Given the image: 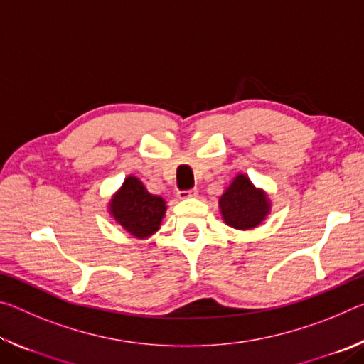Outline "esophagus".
I'll use <instances>...</instances> for the list:
<instances>
[{
  "mask_svg": "<svg viewBox=\"0 0 364 364\" xmlns=\"http://www.w3.org/2000/svg\"><path fill=\"white\" fill-rule=\"evenodd\" d=\"M197 196V189H184V191H178V199H191V197Z\"/></svg>",
  "mask_w": 364,
  "mask_h": 364,
  "instance_id": "1",
  "label": "esophagus"
}]
</instances>
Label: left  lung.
<instances>
[{
    "label": "left lung",
    "instance_id": "left-lung-1",
    "mask_svg": "<svg viewBox=\"0 0 364 364\" xmlns=\"http://www.w3.org/2000/svg\"><path fill=\"white\" fill-rule=\"evenodd\" d=\"M267 191L257 188L245 173H237L218 199L221 218L228 226L249 231L260 226L271 212Z\"/></svg>",
    "mask_w": 364,
    "mask_h": 364
}]
</instances>
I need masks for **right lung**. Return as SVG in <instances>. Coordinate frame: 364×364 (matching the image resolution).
<instances>
[{
	"label": "right lung",
	"mask_w": 364,
	"mask_h": 364,
	"mask_svg": "<svg viewBox=\"0 0 364 364\" xmlns=\"http://www.w3.org/2000/svg\"><path fill=\"white\" fill-rule=\"evenodd\" d=\"M167 212V202L146 189L139 178L128 175L109 200V215L130 236L147 239L156 234Z\"/></svg>",
	"instance_id": "obj_1"
}]
</instances>
